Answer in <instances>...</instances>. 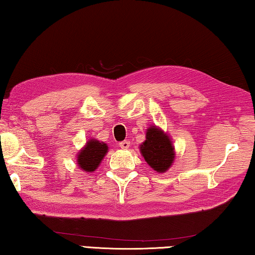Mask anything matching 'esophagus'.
I'll return each instance as SVG.
<instances>
[{"label":"esophagus","instance_id":"1","mask_svg":"<svg viewBox=\"0 0 255 255\" xmlns=\"http://www.w3.org/2000/svg\"><path fill=\"white\" fill-rule=\"evenodd\" d=\"M119 146H120V148H123V149H127L129 146H130V141H128V140H124V141H120L119 143Z\"/></svg>","mask_w":255,"mask_h":255}]
</instances>
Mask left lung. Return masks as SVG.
I'll list each match as a JSON object with an SVG mask.
<instances>
[{
	"label": "left lung",
	"mask_w": 255,
	"mask_h": 255,
	"mask_svg": "<svg viewBox=\"0 0 255 255\" xmlns=\"http://www.w3.org/2000/svg\"><path fill=\"white\" fill-rule=\"evenodd\" d=\"M145 138L139 146L140 154L154 171L164 173L172 166L175 158L174 146L170 136L157 126H149Z\"/></svg>",
	"instance_id": "8db88e82"
}]
</instances>
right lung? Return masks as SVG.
Wrapping results in <instances>:
<instances>
[{"instance_id":"add662e5","label":"right lung","mask_w":255,"mask_h":255,"mask_svg":"<svg viewBox=\"0 0 255 255\" xmlns=\"http://www.w3.org/2000/svg\"><path fill=\"white\" fill-rule=\"evenodd\" d=\"M108 145L105 141H100L96 138H91L86 141V144L80 149L79 154L76 155V163L81 170L84 172L96 171L102 159L108 153Z\"/></svg>"}]
</instances>
